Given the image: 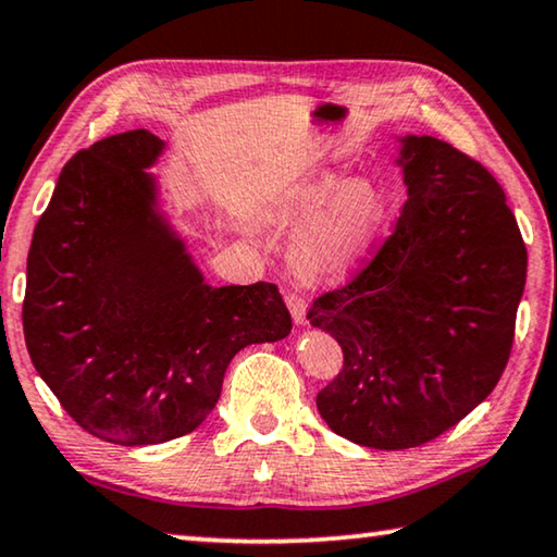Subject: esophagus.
<instances>
[{"label": "esophagus", "mask_w": 557, "mask_h": 557, "mask_svg": "<svg viewBox=\"0 0 557 557\" xmlns=\"http://www.w3.org/2000/svg\"><path fill=\"white\" fill-rule=\"evenodd\" d=\"M286 306H288L290 319H294L296 326H306L308 306L304 301V296H298V294H294V290H290V294H286Z\"/></svg>", "instance_id": "1"}]
</instances>
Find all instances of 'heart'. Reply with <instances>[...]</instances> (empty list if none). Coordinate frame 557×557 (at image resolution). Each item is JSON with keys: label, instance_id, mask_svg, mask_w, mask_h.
Wrapping results in <instances>:
<instances>
[{"label": "heart", "instance_id": "heart-1", "mask_svg": "<svg viewBox=\"0 0 557 557\" xmlns=\"http://www.w3.org/2000/svg\"><path fill=\"white\" fill-rule=\"evenodd\" d=\"M276 221L301 226L288 246V261L306 278L346 276L366 263L386 238L393 201L383 186L319 171L284 194Z\"/></svg>", "mask_w": 557, "mask_h": 557}]
</instances>
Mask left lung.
<instances>
[{"label":"left lung","mask_w":557,"mask_h":557,"mask_svg":"<svg viewBox=\"0 0 557 557\" xmlns=\"http://www.w3.org/2000/svg\"><path fill=\"white\" fill-rule=\"evenodd\" d=\"M406 207L379 256L315 298L313 329L344 348L315 406L333 433L375 450L438 438L506 371L528 253L498 182L433 136H396Z\"/></svg>","instance_id":"8db88e82"}]
</instances>
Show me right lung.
<instances>
[{
    "label": "right lung",
    "mask_w": 557,
    "mask_h": 557,
    "mask_svg": "<svg viewBox=\"0 0 557 557\" xmlns=\"http://www.w3.org/2000/svg\"><path fill=\"white\" fill-rule=\"evenodd\" d=\"M147 129L72 157L32 236L24 341L84 431L157 446L199 428L238 350L290 333L278 288L211 286L161 207Z\"/></svg>",
    "instance_id": "1"
}]
</instances>
